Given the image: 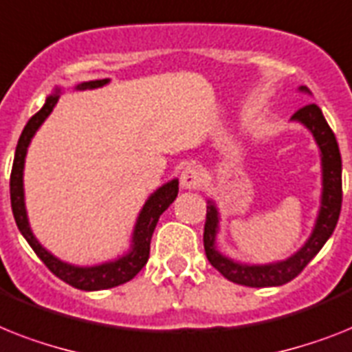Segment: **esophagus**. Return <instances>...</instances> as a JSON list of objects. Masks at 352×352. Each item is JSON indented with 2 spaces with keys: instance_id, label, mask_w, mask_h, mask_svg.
<instances>
[{
  "instance_id": "34e87169",
  "label": "esophagus",
  "mask_w": 352,
  "mask_h": 352,
  "mask_svg": "<svg viewBox=\"0 0 352 352\" xmlns=\"http://www.w3.org/2000/svg\"><path fill=\"white\" fill-rule=\"evenodd\" d=\"M202 182H204V173L201 168L188 166L181 173V186L184 190H197L201 188Z\"/></svg>"
}]
</instances>
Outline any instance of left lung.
Returning <instances> with one entry per match:
<instances>
[{
  "mask_svg": "<svg viewBox=\"0 0 352 352\" xmlns=\"http://www.w3.org/2000/svg\"><path fill=\"white\" fill-rule=\"evenodd\" d=\"M298 90L311 94L307 87H300ZM291 121L300 122L302 126L307 128L320 150L322 197H320V210L315 226L305 244L285 260H276L270 264H244V262H236L230 256L222 255L221 251L217 250V233H219L221 215H219L217 204L210 199L204 224L206 256L221 275L235 284L248 285V287H275V285L287 284L295 276H298L305 265L315 258L316 253L329 241L338 222L340 210H342V157H340L336 137L316 104L300 108L295 116L291 117Z\"/></svg>",
  "mask_w": 352,
  "mask_h": 352,
  "instance_id": "1",
  "label": "left lung"
}]
</instances>
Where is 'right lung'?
<instances>
[{
  "label": "right lung",
  "instance_id": "obj_1",
  "mask_svg": "<svg viewBox=\"0 0 352 352\" xmlns=\"http://www.w3.org/2000/svg\"><path fill=\"white\" fill-rule=\"evenodd\" d=\"M108 82H110V79L85 81L79 82L76 90H94V88L104 87ZM59 94H61V87L54 88V92L47 97L41 110L37 111L36 116L30 117V121L27 122V126L23 128L21 137H19L16 155H14L12 173H10V204H12L14 219H16V224H18L21 235L30 244L34 253L43 260V264L47 265L57 278H61L63 282H67L72 287H77L81 291L110 289L116 285L126 284L128 280L133 278L146 265L153 230L159 222V217L177 199L179 181L171 179L170 182L157 188L148 197V201L144 202L139 215H137L133 233H131L130 250L124 255L96 265L68 264V262H63L57 256H54L47 248H43L41 242L37 241L36 235L32 233V228L28 224L27 208H25V188H23V170H25V157H27L28 146L32 142V137L36 135V131L45 122V119L52 113L54 107L59 101Z\"/></svg>",
  "mask_w": 352,
  "mask_h": 352
}]
</instances>
